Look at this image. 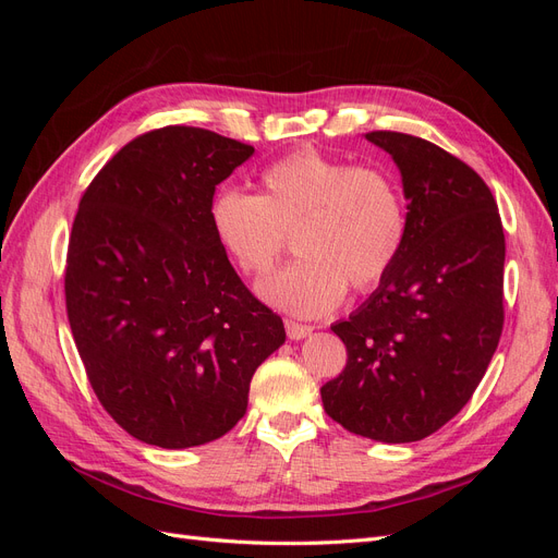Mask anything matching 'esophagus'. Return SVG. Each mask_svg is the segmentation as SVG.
<instances>
[{"mask_svg":"<svg viewBox=\"0 0 558 558\" xmlns=\"http://www.w3.org/2000/svg\"><path fill=\"white\" fill-rule=\"evenodd\" d=\"M286 332H289L291 340H302V337H307L312 332V326L307 324H298V320L286 318Z\"/></svg>","mask_w":558,"mask_h":558,"instance_id":"1","label":"esophagus"}]
</instances>
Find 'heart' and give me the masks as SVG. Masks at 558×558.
I'll list each match as a JSON object with an SVG mask.
<instances>
[{
  "instance_id": "heart-1",
  "label": "heart",
  "mask_w": 558,
  "mask_h": 558,
  "mask_svg": "<svg viewBox=\"0 0 558 558\" xmlns=\"http://www.w3.org/2000/svg\"><path fill=\"white\" fill-rule=\"evenodd\" d=\"M218 244L251 279H265L293 238L300 256L263 286L275 305L318 316L391 272L408 232L398 183L302 146L260 174V193L221 191L209 207Z\"/></svg>"
}]
</instances>
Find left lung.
<instances>
[{
	"label": "left lung",
	"mask_w": 558,
	"mask_h": 558,
	"mask_svg": "<svg viewBox=\"0 0 558 558\" xmlns=\"http://www.w3.org/2000/svg\"><path fill=\"white\" fill-rule=\"evenodd\" d=\"M408 197V232L379 289L330 326L347 365L320 386L326 414L377 442H416L463 410L502 332L505 234L470 165L412 134L375 130Z\"/></svg>",
	"instance_id": "8db88e82"
}]
</instances>
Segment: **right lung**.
<instances>
[{
	"label": "right lung",
	"mask_w": 558,
	"mask_h": 558,
	"mask_svg": "<svg viewBox=\"0 0 558 558\" xmlns=\"http://www.w3.org/2000/svg\"><path fill=\"white\" fill-rule=\"evenodd\" d=\"M251 156L211 130L158 128L118 150L78 202L66 318L97 400L146 445L226 435L246 414L253 373L286 340L209 218L216 185Z\"/></svg>",
	"instance_id": "add662e5"
}]
</instances>
